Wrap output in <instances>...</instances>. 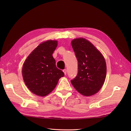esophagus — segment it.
Listing matches in <instances>:
<instances>
[{
  "mask_svg": "<svg viewBox=\"0 0 131 131\" xmlns=\"http://www.w3.org/2000/svg\"><path fill=\"white\" fill-rule=\"evenodd\" d=\"M63 72L65 74V75H66V73H67V70H66V69H64V70H63Z\"/></svg>",
  "mask_w": 131,
  "mask_h": 131,
  "instance_id": "obj_1",
  "label": "esophagus"
}]
</instances>
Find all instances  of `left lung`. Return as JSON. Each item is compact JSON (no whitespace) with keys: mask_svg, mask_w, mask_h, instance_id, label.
<instances>
[{"mask_svg":"<svg viewBox=\"0 0 131 131\" xmlns=\"http://www.w3.org/2000/svg\"><path fill=\"white\" fill-rule=\"evenodd\" d=\"M71 46L78 62V72L71 83L83 96H90L98 92L106 75L105 58L90 41L83 38L71 41Z\"/></svg>","mask_w":131,"mask_h":131,"instance_id":"left-lung-1","label":"left lung"}]
</instances>
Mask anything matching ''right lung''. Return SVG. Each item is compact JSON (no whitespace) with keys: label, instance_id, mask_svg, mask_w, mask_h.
Wrapping results in <instances>:
<instances>
[{"label":"right lung","instance_id":"1","mask_svg":"<svg viewBox=\"0 0 131 131\" xmlns=\"http://www.w3.org/2000/svg\"><path fill=\"white\" fill-rule=\"evenodd\" d=\"M57 46V40H49L40 44L26 59L23 77L26 86L33 93L45 96L56 86L63 72L56 66L52 54Z\"/></svg>","mask_w":131,"mask_h":131}]
</instances>
